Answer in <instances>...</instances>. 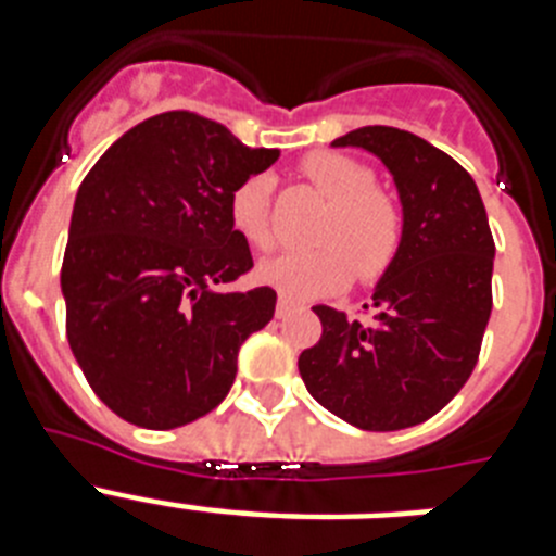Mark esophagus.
Masks as SVG:
<instances>
[{
  "instance_id": "1",
  "label": "esophagus",
  "mask_w": 556,
  "mask_h": 556,
  "mask_svg": "<svg viewBox=\"0 0 556 556\" xmlns=\"http://www.w3.org/2000/svg\"><path fill=\"white\" fill-rule=\"evenodd\" d=\"M292 308H294V303L281 294V298H278V306H275V314H278V317H287V314L292 312Z\"/></svg>"
}]
</instances>
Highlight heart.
<instances>
[{
  "label": "heart",
  "instance_id": "1",
  "mask_svg": "<svg viewBox=\"0 0 556 556\" xmlns=\"http://www.w3.org/2000/svg\"><path fill=\"white\" fill-rule=\"evenodd\" d=\"M303 175L331 200V211L317 228V248L292 250L258 264V281L292 301H312L345 289L358 275L378 281L401 248V211L387 194L372 189L376 178L365 164L342 152H314ZM273 180L250 175L230 194V225L255 250L273 244Z\"/></svg>",
  "mask_w": 556,
  "mask_h": 556
}]
</instances>
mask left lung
Here are the masks:
<instances>
[{"mask_svg": "<svg viewBox=\"0 0 556 556\" xmlns=\"http://www.w3.org/2000/svg\"><path fill=\"white\" fill-rule=\"evenodd\" d=\"M362 147L395 180L404 233L372 289V320L314 306L320 342L298 358L312 397L345 424L397 431L424 424L465 387L493 312L488 211L473 178L415 132L370 125L333 139Z\"/></svg>", "mask_w": 556, "mask_h": 556, "instance_id": "1", "label": "left lung"}]
</instances>
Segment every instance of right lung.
Returning a JSON list of instances; mask_svg holds the SVG:
<instances>
[{
  "label": "right lung",
  "instance_id": "1",
  "mask_svg": "<svg viewBox=\"0 0 556 556\" xmlns=\"http://www.w3.org/2000/svg\"><path fill=\"white\" fill-rule=\"evenodd\" d=\"M198 113L130 127L77 189L61 289L66 337L102 404L166 431L223 404L275 289H225L253 267L230 225L233 189L275 164Z\"/></svg>",
  "mask_w": 556,
  "mask_h": 556
}]
</instances>
